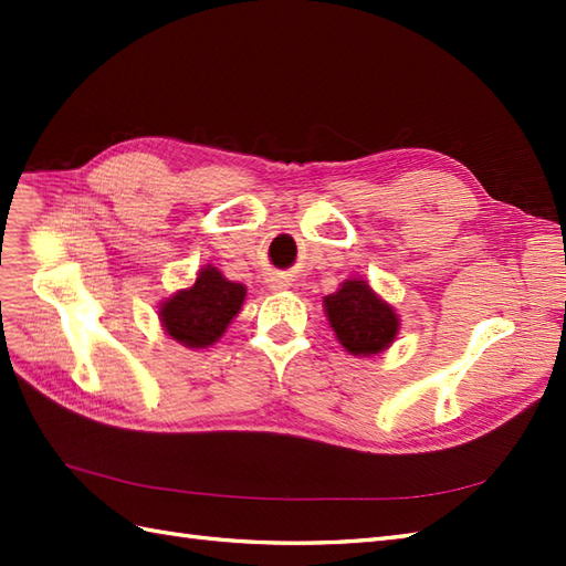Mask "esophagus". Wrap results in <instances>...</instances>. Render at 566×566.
<instances>
[{"instance_id": "obj_1", "label": "esophagus", "mask_w": 566, "mask_h": 566, "mask_svg": "<svg viewBox=\"0 0 566 566\" xmlns=\"http://www.w3.org/2000/svg\"><path fill=\"white\" fill-rule=\"evenodd\" d=\"M284 286H286L284 282H276V290H284Z\"/></svg>"}]
</instances>
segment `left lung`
<instances>
[{
    "mask_svg": "<svg viewBox=\"0 0 566 566\" xmlns=\"http://www.w3.org/2000/svg\"><path fill=\"white\" fill-rule=\"evenodd\" d=\"M323 311L335 338L355 357L381 355L401 331L396 308L384 302L363 276H350L338 292L323 296Z\"/></svg>",
    "mask_w": 566,
    "mask_h": 566,
    "instance_id": "1",
    "label": "left lung"
}]
</instances>
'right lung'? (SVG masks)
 I'll list each match as a JSON object with an SVG mask.
<instances>
[{
  "label": "right lung",
  "mask_w": 566,
  "mask_h": 566,
  "mask_svg": "<svg viewBox=\"0 0 566 566\" xmlns=\"http://www.w3.org/2000/svg\"><path fill=\"white\" fill-rule=\"evenodd\" d=\"M245 294L243 284L231 282L213 264H203L195 284L170 294L158 306L160 326L189 350L211 347L240 314Z\"/></svg>",
  "instance_id": "obj_1"
}]
</instances>
